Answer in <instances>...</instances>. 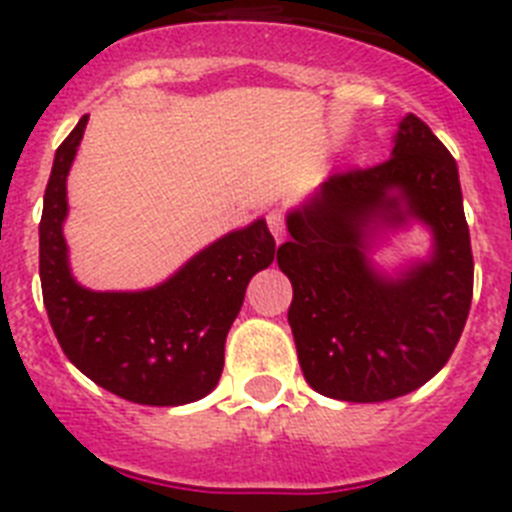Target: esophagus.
<instances>
[{
    "instance_id": "1",
    "label": "esophagus",
    "mask_w": 512,
    "mask_h": 512,
    "mask_svg": "<svg viewBox=\"0 0 512 512\" xmlns=\"http://www.w3.org/2000/svg\"><path fill=\"white\" fill-rule=\"evenodd\" d=\"M266 223H269V231H271V236L276 238V243L284 241V236H287L284 213H281V210H269V213H266Z\"/></svg>"
}]
</instances>
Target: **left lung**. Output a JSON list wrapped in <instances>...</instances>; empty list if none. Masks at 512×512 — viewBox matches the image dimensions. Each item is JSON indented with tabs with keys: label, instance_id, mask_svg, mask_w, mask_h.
<instances>
[{
	"label": "left lung",
	"instance_id": "1",
	"mask_svg": "<svg viewBox=\"0 0 512 512\" xmlns=\"http://www.w3.org/2000/svg\"><path fill=\"white\" fill-rule=\"evenodd\" d=\"M414 222L432 233L430 256L393 275L378 270L377 241ZM287 231L276 261L294 287L289 327L314 391L391 401L447 365L475 264L457 162L419 116H403L386 162L330 175L289 210Z\"/></svg>",
	"mask_w": 512,
	"mask_h": 512
}]
</instances>
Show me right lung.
Segmentation results:
<instances>
[{
    "instance_id": "obj_1",
    "label": "right lung",
    "mask_w": 512,
    "mask_h": 512,
    "mask_svg": "<svg viewBox=\"0 0 512 512\" xmlns=\"http://www.w3.org/2000/svg\"><path fill=\"white\" fill-rule=\"evenodd\" d=\"M78 121L55 152L40 220L42 302L70 363L106 391L144 406L208 396L223 373L225 337L253 274L274 261L264 218L225 233L170 279L139 292H93L70 271L63 223L68 172L86 131Z\"/></svg>"
}]
</instances>
